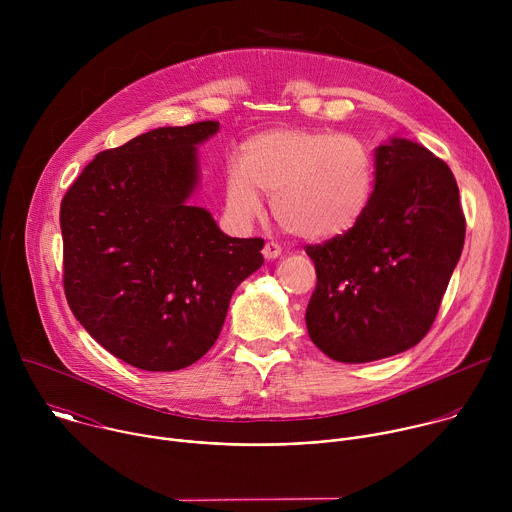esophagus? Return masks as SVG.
Segmentation results:
<instances>
[{
  "instance_id": "1",
  "label": "esophagus",
  "mask_w": 512,
  "mask_h": 512,
  "mask_svg": "<svg viewBox=\"0 0 512 512\" xmlns=\"http://www.w3.org/2000/svg\"><path fill=\"white\" fill-rule=\"evenodd\" d=\"M279 255H281V247L275 241H267L265 247H263V257L265 259H275Z\"/></svg>"
}]
</instances>
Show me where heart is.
Here are the masks:
<instances>
[{
  "mask_svg": "<svg viewBox=\"0 0 512 512\" xmlns=\"http://www.w3.org/2000/svg\"><path fill=\"white\" fill-rule=\"evenodd\" d=\"M375 154L354 135L326 129H271L251 137L225 178L233 218L249 223L271 194L279 227L306 241L336 239L354 229L375 190Z\"/></svg>",
  "mask_w": 512,
  "mask_h": 512,
  "instance_id": "b5f03b06",
  "label": "heart"
}]
</instances>
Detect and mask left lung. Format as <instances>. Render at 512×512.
Returning <instances> with one entry per match:
<instances>
[{
  "label": "left lung",
  "mask_w": 512,
  "mask_h": 512,
  "mask_svg": "<svg viewBox=\"0 0 512 512\" xmlns=\"http://www.w3.org/2000/svg\"><path fill=\"white\" fill-rule=\"evenodd\" d=\"M375 166L360 223L306 247L318 277L308 334L326 356L350 364L399 354L429 332L466 237L458 184L444 160L391 139L377 148Z\"/></svg>",
  "instance_id": "obj_1"
}]
</instances>
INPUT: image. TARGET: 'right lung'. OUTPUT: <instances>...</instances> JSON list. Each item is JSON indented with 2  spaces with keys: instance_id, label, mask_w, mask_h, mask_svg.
Instances as JSON below:
<instances>
[{
  "instance_id": "1",
  "label": "right lung",
  "mask_w": 512,
  "mask_h": 512,
  "mask_svg": "<svg viewBox=\"0 0 512 512\" xmlns=\"http://www.w3.org/2000/svg\"><path fill=\"white\" fill-rule=\"evenodd\" d=\"M218 121L160 127L105 150L60 202L68 308L113 356L180 371L216 342L237 285L263 265V239L227 237L186 200L196 143Z\"/></svg>"
}]
</instances>
